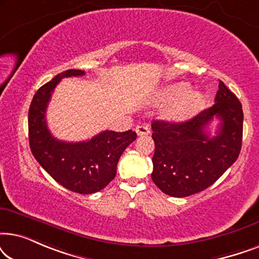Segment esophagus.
I'll return each mask as SVG.
<instances>
[{
  "label": "esophagus",
  "mask_w": 259,
  "mask_h": 259,
  "mask_svg": "<svg viewBox=\"0 0 259 259\" xmlns=\"http://www.w3.org/2000/svg\"><path fill=\"white\" fill-rule=\"evenodd\" d=\"M136 132L138 136H148L150 134V128L146 125H139L136 127Z\"/></svg>",
  "instance_id": "esophagus-1"
}]
</instances>
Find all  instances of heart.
<instances>
[{
	"instance_id": "1",
	"label": "heart",
	"mask_w": 259,
	"mask_h": 259,
	"mask_svg": "<svg viewBox=\"0 0 259 259\" xmlns=\"http://www.w3.org/2000/svg\"><path fill=\"white\" fill-rule=\"evenodd\" d=\"M161 102H173L166 108L165 116L171 120H186L192 118L204 108L205 98L199 92H191L186 82H177L162 88L157 95Z\"/></svg>"
}]
</instances>
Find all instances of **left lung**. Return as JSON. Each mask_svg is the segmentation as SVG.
<instances>
[{"instance_id":"1","label":"left lung","mask_w":259,"mask_h":259,"mask_svg":"<svg viewBox=\"0 0 259 259\" xmlns=\"http://www.w3.org/2000/svg\"><path fill=\"white\" fill-rule=\"evenodd\" d=\"M218 88L214 105L191 120L152 122L155 151L151 178L168 196L182 198L204 191L238 158L243 138L242 104L221 80ZM215 118L220 126L211 136L206 128Z\"/></svg>"}]
</instances>
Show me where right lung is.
<instances>
[{"mask_svg":"<svg viewBox=\"0 0 259 259\" xmlns=\"http://www.w3.org/2000/svg\"><path fill=\"white\" fill-rule=\"evenodd\" d=\"M82 75L83 70L68 69L38 88L28 112V132L31 153L55 182L73 192L91 194L114 179L119 159L137 139V133L132 130L104 131L91 140L80 143H67L52 136L46 121L52 93L63 77Z\"/></svg>","mask_w":259,"mask_h":259,"instance_id":"right-lung-1","label":"right lung"}]
</instances>
